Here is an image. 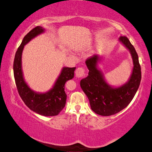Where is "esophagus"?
<instances>
[{
  "mask_svg": "<svg viewBox=\"0 0 152 152\" xmlns=\"http://www.w3.org/2000/svg\"><path fill=\"white\" fill-rule=\"evenodd\" d=\"M85 73H86V70H85V68L83 67H79L77 69L75 74L76 76L77 77H83Z\"/></svg>",
  "mask_w": 152,
  "mask_h": 152,
  "instance_id": "34e87169",
  "label": "esophagus"
}]
</instances>
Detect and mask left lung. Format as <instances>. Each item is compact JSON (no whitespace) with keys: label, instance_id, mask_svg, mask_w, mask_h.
<instances>
[{"label":"left lung","instance_id":"left-lung-1","mask_svg":"<svg viewBox=\"0 0 152 152\" xmlns=\"http://www.w3.org/2000/svg\"><path fill=\"white\" fill-rule=\"evenodd\" d=\"M119 40L129 50L134 62V69L129 81L118 88L110 87L96 67L99 57L94 55L86 60L89 71L88 76L80 82L81 89L88 97L91 110L100 115H112L126 108L132 102L140 85L142 72L136 50L127 37L121 36Z\"/></svg>","mask_w":152,"mask_h":152}]
</instances>
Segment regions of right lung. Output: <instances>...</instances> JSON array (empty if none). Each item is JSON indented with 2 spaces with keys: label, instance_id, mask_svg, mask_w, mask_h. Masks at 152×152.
<instances>
[{
  "label": "right lung",
  "instance_id": "add662e5",
  "mask_svg": "<svg viewBox=\"0 0 152 152\" xmlns=\"http://www.w3.org/2000/svg\"><path fill=\"white\" fill-rule=\"evenodd\" d=\"M43 31L42 26H37L25 36L16 52L13 71L18 94L25 105L31 110L41 115L55 116L65 107L66 99L65 84L69 79L73 78L75 67H64L53 89L45 94H37L29 88L24 80L21 69V55L24 46Z\"/></svg>",
  "mask_w": 152,
  "mask_h": 152
}]
</instances>
